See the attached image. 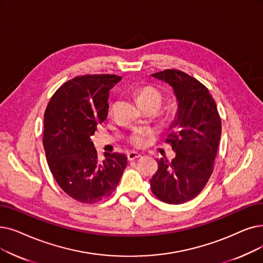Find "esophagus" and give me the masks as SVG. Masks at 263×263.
I'll use <instances>...</instances> for the list:
<instances>
[{
    "instance_id": "34e87169",
    "label": "esophagus",
    "mask_w": 263,
    "mask_h": 263,
    "mask_svg": "<svg viewBox=\"0 0 263 263\" xmlns=\"http://www.w3.org/2000/svg\"><path fill=\"white\" fill-rule=\"evenodd\" d=\"M140 157H141V155L139 153H135V152L128 153V160H129V161H133V160L139 159Z\"/></svg>"
}]
</instances>
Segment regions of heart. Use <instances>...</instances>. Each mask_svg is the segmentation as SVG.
Instances as JSON below:
<instances>
[{"label": "heart", "instance_id": "heart-1", "mask_svg": "<svg viewBox=\"0 0 263 263\" xmlns=\"http://www.w3.org/2000/svg\"><path fill=\"white\" fill-rule=\"evenodd\" d=\"M136 99H138L139 104H146V103H151V102H156L160 105L161 103V93L159 91L151 86H146L142 87L136 90ZM153 133L151 131H144V130H135L131 136H130V143L138 147L141 148L146 144V138L147 136H151Z\"/></svg>", "mask_w": 263, "mask_h": 263}]
</instances>
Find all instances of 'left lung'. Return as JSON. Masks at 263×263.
<instances>
[{
  "label": "left lung",
  "mask_w": 263,
  "mask_h": 263,
  "mask_svg": "<svg viewBox=\"0 0 263 263\" xmlns=\"http://www.w3.org/2000/svg\"><path fill=\"white\" fill-rule=\"evenodd\" d=\"M172 87L177 101L167 143L175 158L158 159V171L151 179L154 195L168 204L196 198L206 185L221 135V120L209 89L196 78L177 70L152 74Z\"/></svg>",
  "instance_id": "1"
}]
</instances>
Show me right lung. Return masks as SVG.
I'll return each mask as SVG.
<instances>
[{"instance_id": "add662e5", "label": "right lung", "mask_w": 263, "mask_h": 263, "mask_svg": "<svg viewBox=\"0 0 263 263\" xmlns=\"http://www.w3.org/2000/svg\"><path fill=\"white\" fill-rule=\"evenodd\" d=\"M117 75H84L62 85L44 115L43 144L47 163L61 189L76 201L92 204L117 187L128 158L105 153L100 162L91 141L108 112L109 90Z\"/></svg>"}]
</instances>
